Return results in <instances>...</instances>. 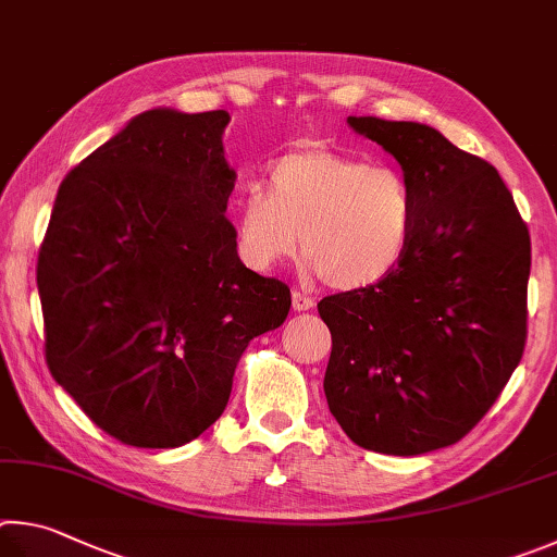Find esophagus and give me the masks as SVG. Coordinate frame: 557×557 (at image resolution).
Returning a JSON list of instances; mask_svg holds the SVG:
<instances>
[{
	"instance_id": "1",
	"label": "esophagus",
	"mask_w": 557,
	"mask_h": 557,
	"mask_svg": "<svg viewBox=\"0 0 557 557\" xmlns=\"http://www.w3.org/2000/svg\"><path fill=\"white\" fill-rule=\"evenodd\" d=\"M290 300H294V310H298V313L315 308V298L308 296V294H300V290H294V296H290Z\"/></svg>"
}]
</instances>
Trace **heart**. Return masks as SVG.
<instances>
[{
    "label": "heart",
    "instance_id": "heart-1",
    "mask_svg": "<svg viewBox=\"0 0 557 557\" xmlns=\"http://www.w3.org/2000/svg\"><path fill=\"white\" fill-rule=\"evenodd\" d=\"M234 247L253 271L296 257L333 288L359 290L401 267L418 230L413 183L394 165L310 144L267 169L263 188L244 190L232 214Z\"/></svg>",
    "mask_w": 557,
    "mask_h": 557
}]
</instances>
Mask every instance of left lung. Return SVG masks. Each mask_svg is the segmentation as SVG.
Masks as SVG:
<instances>
[{
    "mask_svg": "<svg viewBox=\"0 0 557 557\" xmlns=\"http://www.w3.org/2000/svg\"><path fill=\"white\" fill-rule=\"evenodd\" d=\"M347 124L413 183L418 230L392 276L318 304L333 335L327 406L364 450L433 453L482 421L521 362L529 227L494 165L433 126Z\"/></svg>",
    "mask_w": 557,
    "mask_h": 557,
    "instance_id": "obj_1",
    "label": "left lung"
}]
</instances>
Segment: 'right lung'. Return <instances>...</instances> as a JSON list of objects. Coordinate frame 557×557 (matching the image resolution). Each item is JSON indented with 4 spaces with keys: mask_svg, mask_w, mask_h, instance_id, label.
I'll use <instances>...</instances> for the list:
<instances>
[{
    "mask_svg": "<svg viewBox=\"0 0 557 557\" xmlns=\"http://www.w3.org/2000/svg\"><path fill=\"white\" fill-rule=\"evenodd\" d=\"M224 110L136 114L65 175L38 251L46 362L107 435L181 447L218 421L290 288L247 269L224 218Z\"/></svg>",
    "mask_w": 557,
    "mask_h": 557,
    "instance_id": "add662e5",
    "label": "right lung"
}]
</instances>
